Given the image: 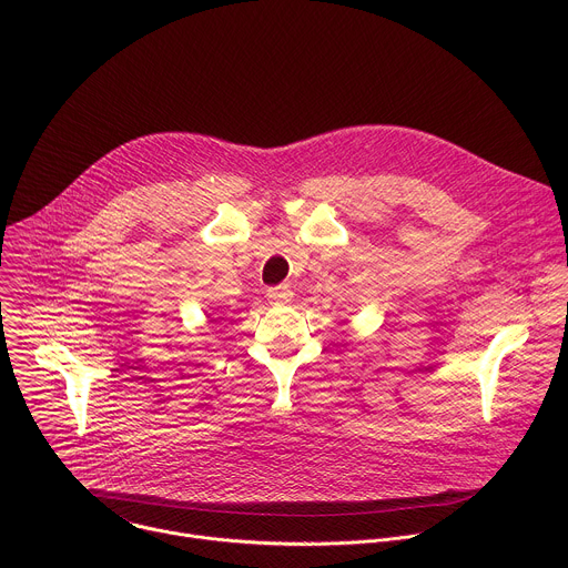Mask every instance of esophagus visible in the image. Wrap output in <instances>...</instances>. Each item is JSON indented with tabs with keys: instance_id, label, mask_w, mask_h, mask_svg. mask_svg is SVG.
<instances>
[{
	"instance_id": "esophagus-1",
	"label": "esophagus",
	"mask_w": 568,
	"mask_h": 568,
	"mask_svg": "<svg viewBox=\"0 0 568 568\" xmlns=\"http://www.w3.org/2000/svg\"><path fill=\"white\" fill-rule=\"evenodd\" d=\"M292 296H294V292L290 290V285H276V287H270L267 290V298L272 301V303H290L292 301Z\"/></svg>"
}]
</instances>
